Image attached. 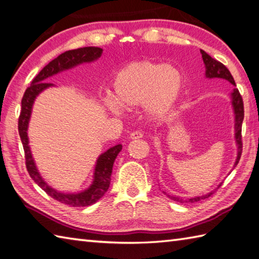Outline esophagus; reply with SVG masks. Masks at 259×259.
<instances>
[{"instance_id": "obj_1", "label": "esophagus", "mask_w": 259, "mask_h": 259, "mask_svg": "<svg viewBox=\"0 0 259 259\" xmlns=\"http://www.w3.org/2000/svg\"><path fill=\"white\" fill-rule=\"evenodd\" d=\"M142 137H143V134H142L141 132H139V131L132 132L131 135H130L131 140H140V139H142Z\"/></svg>"}]
</instances>
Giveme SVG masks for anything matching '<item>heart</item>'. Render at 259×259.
Segmentation results:
<instances>
[{
    "instance_id": "b5f03b06",
    "label": "heart",
    "mask_w": 259,
    "mask_h": 259,
    "mask_svg": "<svg viewBox=\"0 0 259 259\" xmlns=\"http://www.w3.org/2000/svg\"><path fill=\"white\" fill-rule=\"evenodd\" d=\"M184 88V76L177 66L141 60L123 67L114 77L112 95L104 98L109 113L118 116L123 108L143 106L152 119L164 117L180 99Z\"/></svg>"
}]
</instances>
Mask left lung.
Listing matches in <instances>:
<instances>
[{"instance_id": "1", "label": "left lung", "mask_w": 259, "mask_h": 259, "mask_svg": "<svg viewBox=\"0 0 259 259\" xmlns=\"http://www.w3.org/2000/svg\"><path fill=\"white\" fill-rule=\"evenodd\" d=\"M202 55V60L204 63V67H205V73L204 76L205 78H209V79H213V78H220V79H225V80L229 81L230 83H233L235 86V88L233 89V92L230 93V99H231V106H233V110H234V116H235V141H236V146H237V157H236V161L234 163V166L233 168L236 167V165L238 164V162L240 160V155H241V151H242V143H241V125H242V120H244V103H242V98L240 96V94L238 92V89L236 88V83L233 76H231L230 71L227 69L226 66H224L223 63L217 61L213 58H211L207 52L203 51V50H200ZM220 182L218 184V187L215 188L214 190H217L220 186H221ZM211 191L207 194H202V196L200 197H194V198H190V199H182V198H179V197H173V196H168V194H165L166 196L174 200V201L177 202H197L200 201V200L205 199V198H209L211 194L214 192Z\"/></svg>"}]
</instances>
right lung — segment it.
Masks as SVG:
<instances>
[{
    "label": "right lung",
    "instance_id": "1",
    "mask_svg": "<svg viewBox=\"0 0 259 259\" xmlns=\"http://www.w3.org/2000/svg\"><path fill=\"white\" fill-rule=\"evenodd\" d=\"M103 54L102 48L97 47H85V48H78L75 50H69L58 56L56 59L50 61L44 69H42L36 77L31 82V86L26 88L23 95L22 102H21V113L19 117V134L22 141L24 154H25V164L30 177L38 186L45 190L51 198L57 201L65 203L71 207H86L91 205L102 198L107 192L110 184V177L113 172V164L116 156L122 151V145L117 144L110 147L106 152L102 153L98 156L95 165V171L93 176V182L89 188L78 193H65L51 188L47 183L44 178L41 177L38 167L35 165L34 159L31 153L28 137V127L32 113V107L35 98L39 94L49 87H54V83L47 82V79L57 75V73L66 71L71 68L81 65V63L96 61Z\"/></svg>",
    "mask_w": 259,
    "mask_h": 259
}]
</instances>
